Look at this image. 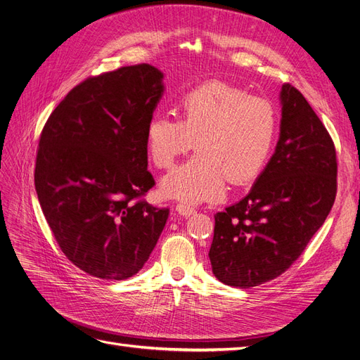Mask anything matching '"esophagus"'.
<instances>
[{"instance_id": "34e87169", "label": "esophagus", "mask_w": 360, "mask_h": 360, "mask_svg": "<svg viewBox=\"0 0 360 360\" xmlns=\"http://www.w3.org/2000/svg\"><path fill=\"white\" fill-rule=\"evenodd\" d=\"M176 212H177L179 214L184 216V217H189V216H192V214L197 213V210H195L192 205H189V204H184V202H179V204L176 205Z\"/></svg>"}]
</instances>
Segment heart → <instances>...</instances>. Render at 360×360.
<instances>
[{"label": "heart", "instance_id": "obj_1", "mask_svg": "<svg viewBox=\"0 0 360 360\" xmlns=\"http://www.w3.org/2000/svg\"><path fill=\"white\" fill-rule=\"evenodd\" d=\"M180 120L155 115L146 143L159 169H169L197 144L198 153L162 180V193L186 202L221 200L230 179L255 180L274 150L276 108L264 97L249 96L225 82H205L179 101Z\"/></svg>", "mask_w": 360, "mask_h": 360}]
</instances>
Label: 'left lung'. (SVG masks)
Segmentation results:
<instances>
[{"instance_id": "left-lung-1", "label": "left lung", "mask_w": 360, "mask_h": 360, "mask_svg": "<svg viewBox=\"0 0 360 360\" xmlns=\"http://www.w3.org/2000/svg\"><path fill=\"white\" fill-rule=\"evenodd\" d=\"M274 156L246 197L214 214L210 263L226 285L278 278L324 224L336 197V150L321 120L291 84L281 90Z\"/></svg>"}]
</instances>
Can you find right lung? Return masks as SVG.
Wrapping results in <instances>:
<instances>
[{
	"label": "right lung",
	"mask_w": 360,
	"mask_h": 360,
	"mask_svg": "<svg viewBox=\"0 0 360 360\" xmlns=\"http://www.w3.org/2000/svg\"><path fill=\"white\" fill-rule=\"evenodd\" d=\"M150 64L86 78L52 111L34 169L41 212L63 254L94 278L122 281L143 269L169 209L143 197L146 127L163 94Z\"/></svg>",
	"instance_id": "1"
}]
</instances>
